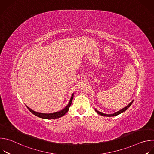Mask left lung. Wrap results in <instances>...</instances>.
Masks as SVG:
<instances>
[{
	"mask_svg": "<svg viewBox=\"0 0 154 154\" xmlns=\"http://www.w3.org/2000/svg\"><path fill=\"white\" fill-rule=\"evenodd\" d=\"M133 102H134V100L131 101L128 105H127L126 106H125L124 108L120 109L119 111H118V112H116V113H113V114H105V113H102V112H99V111L97 110V109H96V108H94V109H95V111H96L99 115H100L104 116H107V117L115 116H117V115H119V114H121V113L124 112L125 110H127V109L130 107V106L131 105V103H133Z\"/></svg>",
	"mask_w": 154,
	"mask_h": 154,
	"instance_id": "1",
	"label": "left lung"
}]
</instances>
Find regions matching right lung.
I'll use <instances>...</instances> for the list:
<instances>
[{
    "label": "right lung",
    "mask_w": 154,
    "mask_h": 154,
    "mask_svg": "<svg viewBox=\"0 0 154 154\" xmlns=\"http://www.w3.org/2000/svg\"><path fill=\"white\" fill-rule=\"evenodd\" d=\"M74 93H73L71 96V97L70 99V100L68 103V104L67 105V106H66L64 108H63V109H61V111L57 112H55V113H38L36 112L33 111V109H32L31 108H30L29 106H27L26 105V106L27 107V108L29 109V111L33 113V115H35V116L42 118V119H57L59 118H61L62 116H63L66 113L68 112V111L69 110V108L72 103V101L73 99V97H74Z\"/></svg>",
    "instance_id": "right-lung-1"
}]
</instances>
